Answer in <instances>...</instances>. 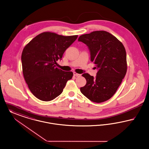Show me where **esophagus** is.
Here are the masks:
<instances>
[{"instance_id": "34e87169", "label": "esophagus", "mask_w": 149, "mask_h": 149, "mask_svg": "<svg viewBox=\"0 0 149 149\" xmlns=\"http://www.w3.org/2000/svg\"><path fill=\"white\" fill-rule=\"evenodd\" d=\"M73 75H74V76H77V77L81 76V74H78V73H76V72H73Z\"/></svg>"}]
</instances>
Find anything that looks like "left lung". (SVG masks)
<instances>
[{
  "mask_svg": "<svg viewBox=\"0 0 149 149\" xmlns=\"http://www.w3.org/2000/svg\"><path fill=\"white\" fill-rule=\"evenodd\" d=\"M78 41L88 47L90 61L97 70L95 77L88 73L82 74L86 84L80 91L92 102H105L116 93L126 74L125 48L115 36L104 31L82 35Z\"/></svg>",
  "mask_w": 149,
  "mask_h": 149,
  "instance_id": "1",
  "label": "left lung"
}]
</instances>
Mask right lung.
<instances>
[{
	"instance_id": "obj_1",
	"label": "right lung",
	"mask_w": 149,
	"mask_h": 149,
	"mask_svg": "<svg viewBox=\"0 0 149 149\" xmlns=\"http://www.w3.org/2000/svg\"><path fill=\"white\" fill-rule=\"evenodd\" d=\"M77 37L46 32L36 36L24 47L21 56L24 78L36 97L48 102L62 94L73 72L62 71L55 64Z\"/></svg>"
}]
</instances>
